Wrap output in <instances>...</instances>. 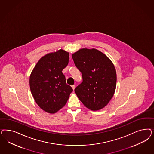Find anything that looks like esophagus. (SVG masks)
Wrapping results in <instances>:
<instances>
[{"mask_svg":"<svg viewBox=\"0 0 154 154\" xmlns=\"http://www.w3.org/2000/svg\"><path fill=\"white\" fill-rule=\"evenodd\" d=\"M71 87H72V88L73 90H74L75 88V85H72Z\"/></svg>","mask_w":154,"mask_h":154,"instance_id":"34e87169","label":"esophagus"}]
</instances>
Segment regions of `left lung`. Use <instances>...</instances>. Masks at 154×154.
<instances>
[{"label": "left lung", "instance_id": "obj_1", "mask_svg": "<svg viewBox=\"0 0 154 154\" xmlns=\"http://www.w3.org/2000/svg\"><path fill=\"white\" fill-rule=\"evenodd\" d=\"M83 82L75 89L79 99L92 110L104 108L114 95L117 75L109 58L98 50L83 48L72 55Z\"/></svg>", "mask_w": 154, "mask_h": 154}]
</instances>
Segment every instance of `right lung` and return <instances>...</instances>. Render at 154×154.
<instances>
[{
	"instance_id": "1",
	"label": "right lung",
	"mask_w": 154,
	"mask_h": 154,
	"mask_svg": "<svg viewBox=\"0 0 154 154\" xmlns=\"http://www.w3.org/2000/svg\"><path fill=\"white\" fill-rule=\"evenodd\" d=\"M69 53L60 49L42 57L30 76V89L41 109L55 113L62 108L73 89L62 72L69 63Z\"/></svg>"
}]
</instances>
